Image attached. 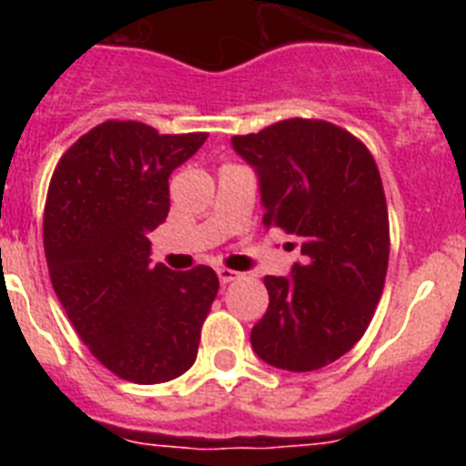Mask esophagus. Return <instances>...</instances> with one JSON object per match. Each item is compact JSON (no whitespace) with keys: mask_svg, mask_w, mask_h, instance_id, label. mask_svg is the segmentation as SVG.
Instances as JSON below:
<instances>
[{"mask_svg":"<svg viewBox=\"0 0 466 466\" xmlns=\"http://www.w3.org/2000/svg\"><path fill=\"white\" fill-rule=\"evenodd\" d=\"M217 275H219L221 284H230V282H236V279L240 278V273H236V270H230V268H219V270H217Z\"/></svg>","mask_w":466,"mask_h":466,"instance_id":"obj_1","label":"esophagus"}]
</instances>
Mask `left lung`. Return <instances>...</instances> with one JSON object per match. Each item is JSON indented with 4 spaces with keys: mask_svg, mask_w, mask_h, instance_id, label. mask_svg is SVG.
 <instances>
[{
    "mask_svg": "<svg viewBox=\"0 0 466 466\" xmlns=\"http://www.w3.org/2000/svg\"><path fill=\"white\" fill-rule=\"evenodd\" d=\"M254 166L263 226L300 238L291 278L266 275L268 310L252 348L284 371H317L355 348L371 324L390 261V219L366 144L319 118H287L236 135Z\"/></svg>",
    "mask_w": 466,
    "mask_h": 466,
    "instance_id": "left-lung-1",
    "label": "left lung"
}]
</instances>
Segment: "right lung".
<instances>
[{"label": "right lung", "mask_w": 466, "mask_h": 466, "mask_svg": "<svg viewBox=\"0 0 466 466\" xmlns=\"http://www.w3.org/2000/svg\"><path fill=\"white\" fill-rule=\"evenodd\" d=\"M205 139L105 121L65 151L48 184L44 252L53 289L95 360L137 385L191 369L219 291L209 266H151L147 238L170 212L172 170Z\"/></svg>", "instance_id": "obj_1"}]
</instances>
